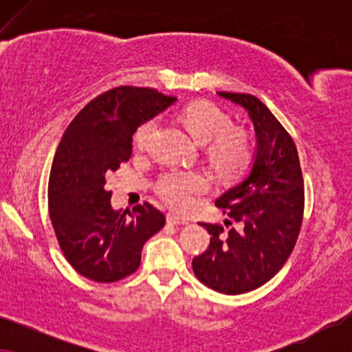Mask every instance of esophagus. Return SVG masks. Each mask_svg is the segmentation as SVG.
Returning a JSON list of instances; mask_svg holds the SVG:
<instances>
[{"instance_id":"34e87169","label":"esophagus","mask_w":352,"mask_h":352,"mask_svg":"<svg viewBox=\"0 0 352 352\" xmlns=\"http://www.w3.org/2000/svg\"><path fill=\"white\" fill-rule=\"evenodd\" d=\"M166 223L173 224V226H182V224H187V219L181 218V216H177L175 213H168L166 214Z\"/></svg>"}]
</instances>
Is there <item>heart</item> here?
I'll list each match as a JSON object with an SVG mask.
<instances>
[{
	"mask_svg": "<svg viewBox=\"0 0 352 352\" xmlns=\"http://www.w3.org/2000/svg\"><path fill=\"white\" fill-rule=\"evenodd\" d=\"M182 123L199 144H208L210 162L223 176H239L253 160V147L243 129L230 128V118L208 102H197L182 112ZM157 128V120H147L138 128L134 141L144 147ZM210 189V177L200 171H171L158 181L157 194L177 210H186L197 195Z\"/></svg>",
	"mask_w": 352,
	"mask_h": 352,
	"instance_id": "1",
	"label": "heart"
}]
</instances>
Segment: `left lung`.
<instances>
[{
	"label": "left lung",
	"mask_w": 352,
	"mask_h": 352,
	"mask_svg": "<svg viewBox=\"0 0 352 352\" xmlns=\"http://www.w3.org/2000/svg\"><path fill=\"white\" fill-rule=\"evenodd\" d=\"M218 96L248 113L256 146L247 175L216 199V206L242 228L226 235L221 226L200 224L211 235L210 247L194 258L192 269L204 285L240 295L271 280L290 256L301 228L305 186L295 142L271 110L252 94Z\"/></svg>",
	"instance_id": "1"
}]
</instances>
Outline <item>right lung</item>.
I'll list each match as a JSON object with an SVG mask.
<instances>
[{"label": "right lung", "mask_w": 352, "mask_h": 352, "mask_svg": "<svg viewBox=\"0 0 352 352\" xmlns=\"http://www.w3.org/2000/svg\"><path fill=\"white\" fill-rule=\"evenodd\" d=\"M175 102L157 89L120 86L91 100L62 134L47 201L62 252L83 277L109 283L136 272L144 243L165 226L147 201L128 216L115 210L105 176L129 160L138 126Z\"/></svg>", "instance_id": "obj_1"}]
</instances>
